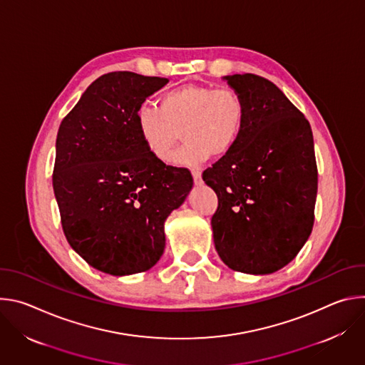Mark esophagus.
<instances>
[{"label": "esophagus", "instance_id": "obj_1", "mask_svg": "<svg viewBox=\"0 0 365 365\" xmlns=\"http://www.w3.org/2000/svg\"><path fill=\"white\" fill-rule=\"evenodd\" d=\"M192 176H193L195 185H202V173L199 169H192Z\"/></svg>", "mask_w": 365, "mask_h": 365}]
</instances>
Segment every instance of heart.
Here are the masks:
<instances>
[{
	"instance_id": "1",
	"label": "heart",
	"mask_w": 365,
	"mask_h": 365,
	"mask_svg": "<svg viewBox=\"0 0 365 365\" xmlns=\"http://www.w3.org/2000/svg\"><path fill=\"white\" fill-rule=\"evenodd\" d=\"M245 120V101L237 89L199 83L168 91L159 107L141 103L135 111L140 138L160 163L172 159L183 134L186 144L175 155V163L186 166L228 154L240 141Z\"/></svg>"
}]
</instances>
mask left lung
Segmentation results:
<instances>
[{
    "mask_svg": "<svg viewBox=\"0 0 365 365\" xmlns=\"http://www.w3.org/2000/svg\"><path fill=\"white\" fill-rule=\"evenodd\" d=\"M245 101L237 145L202 178L218 196L215 248L232 270L270 274L297 255L315 222L318 168L304 115L269 79L225 76Z\"/></svg>",
    "mask_w": 365,
    "mask_h": 365,
    "instance_id": "1",
    "label": "left lung"
}]
</instances>
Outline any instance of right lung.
<instances>
[{
  "label": "right lung",
  "instance_id": "add662e5",
  "mask_svg": "<svg viewBox=\"0 0 365 365\" xmlns=\"http://www.w3.org/2000/svg\"><path fill=\"white\" fill-rule=\"evenodd\" d=\"M169 81L110 72L93 81L62 120L53 190L71 247L93 269L128 276L151 269L165 250V221L192 189L186 168L155 160L135 111Z\"/></svg>",
  "mask_w": 365,
  "mask_h": 365
}]
</instances>
